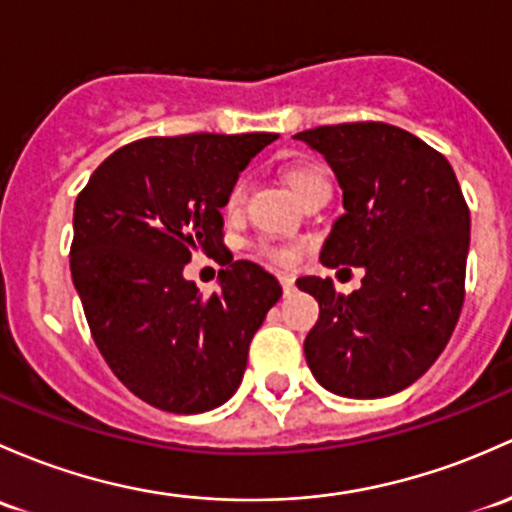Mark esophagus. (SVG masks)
Here are the masks:
<instances>
[{"instance_id":"obj_1","label":"esophagus","mask_w":512,"mask_h":512,"mask_svg":"<svg viewBox=\"0 0 512 512\" xmlns=\"http://www.w3.org/2000/svg\"><path fill=\"white\" fill-rule=\"evenodd\" d=\"M279 284H282L284 294L294 292V277H292V274H279Z\"/></svg>"}]
</instances>
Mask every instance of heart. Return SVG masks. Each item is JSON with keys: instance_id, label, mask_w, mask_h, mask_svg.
Listing matches in <instances>:
<instances>
[{"instance_id": "obj_1", "label": "heart", "mask_w": 512, "mask_h": 512, "mask_svg": "<svg viewBox=\"0 0 512 512\" xmlns=\"http://www.w3.org/2000/svg\"><path fill=\"white\" fill-rule=\"evenodd\" d=\"M284 179H287L289 188L294 191V196L304 198L306 193L316 191V188H328V174L321 164L316 161H294L284 169ZM247 193V179H238L230 186L228 198H225V211H238L245 201ZM260 252L270 260L279 262V265H294L299 260V247L292 245H272V242H260Z\"/></svg>"}]
</instances>
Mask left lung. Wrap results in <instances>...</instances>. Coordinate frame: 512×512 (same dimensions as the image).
<instances>
[{
  "label": "left lung",
  "instance_id": "obj_1",
  "mask_svg": "<svg viewBox=\"0 0 512 512\" xmlns=\"http://www.w3.org/2000/svg\"><path fill=\"white\" fill-rule=\"evenodd\" d=\"M343 188L346 213L321 250L326 267H363L353 294L301 277L319 301L304 341L311 373L333 395L375 400L422 378L464 306L471 215L444 154L385 122H346L294 134Z\"/></svg>",
  "mask_w": 512,
  "mask_h": 512
}]
</instances>
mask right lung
<instances>
[{
    "instance_id": "1",
    "label": "right lung",
    "mask_w": 512,
    "mask_h": 512,
    "mask_svg": "<svg viewBox=\"0 0 512 512\" xmlns=\"http://www.w3.org/2000/svg\"><path fill=\"white\" fill-rule=\"evenodd\" d=\"M277 134L147 137L110 154L75 198L71 274L95 346L120 383L164 412L198 414L238 390L247 351L282 297L247 260L203 297L184 277L193 252L223 250L240 171Z\"/></svg>"
}]
</instances>
